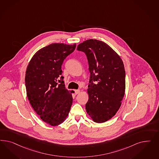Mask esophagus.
Returning <instances> with one entry per match:
<instances>
[{
	"label": "esophagus",
	"mask_w": 159,
	"mask_h": 159,
	"mask_svg": "<svg viewBox=\"0 0 159 159\" xmlns=\"http://www.w3.org/2000/svg\"><path fill=\"white\" fill-rule=\"evenodd\" d=\"M75 92L76 94H79L80 93V90H75Z\"/></svg>",
	"instance_id": "esophagus-1"
}]
</instances>
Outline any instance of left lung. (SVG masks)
<instances>
[{
  "instance_id": "8db88e82",
  "label": "left lung",
  "mask_w": 159,
  "mask_h": 159,
  "mask_svg": "<svg viewBox=\"0 0 159 159\" xmlns=\"http://www.w3.org/2000/svg\"><path fill=\"white\" fill-rule=\"evenodd\" d=\"M77 50L86 54L90 73L87 113L95 122H104L116 115L125 95L124 63L108 45L97 39L84 41Z\"/></svg>"
}]
</instances>
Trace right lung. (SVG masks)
<instances>
[{
    "mask_svg": "<svg viewBox=\"0 0 159 159\" xmlns=\"http://www.w3.org/2000/svg\"><path fill=\"white\" fill-rule=\"evenodd\" d=\"M76 43H51L35 53L27 67L25 83L30 103L41 119L52 126L66 120L72 104L65 89L62 65Z\"/></svg>",
    "mask_w": 159,
    "mask_h": 159,
    "instance_id": "add662e5",
    "label": "right lung"
}]
</instances>
